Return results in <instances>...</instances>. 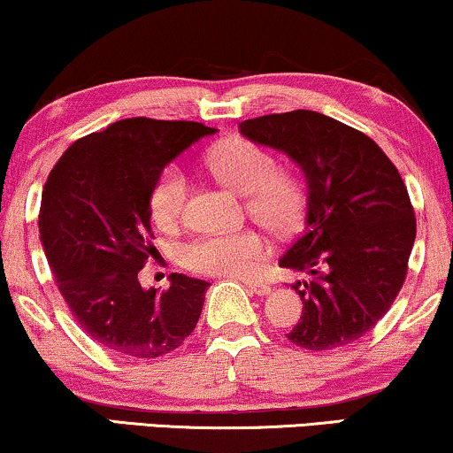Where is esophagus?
<instances>
[{
	"label": "esophagus",
	"mask_w": 453,
	"mask_h": 453,
	"mask_svg": "<svg viewBox=\"0 0 453 453\" xmlns=\"http://www.w3.org/2000/svg\"><path fill=\"white\" fill-rule=\"evenodd\" d=\"M246 288H249L250 295L263 296V295H267L269 290H272V286L265 284V282H246Z\"/></svg>",
	"instance_id": "obj_1"
}]
</instances>
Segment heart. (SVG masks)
I'll use <instances>...</instances> for the list:
<instances>
[{"instance_id":"b5f03b06","label":"heart","mask_w":453,"mask_h":453,"mask_svg":"<svg viewBox=\"0 0 453 453\" xmlns=\"http://www.w3.org/2000/svg\"><path fill=\"white\" fill-rule=\"evenodd\" d=\"M207 167L219 184L246 196V209L273 234H290L305 213V188L293 171L278 169V158L249 140H230L213 148ZM188 180L180 167H167L154 181L148 207L158 227L181 219ZM272 253L269 240L257 230L200 236L181 250L188 269L217 278H253Z\"/></svg>"}]
</instances>
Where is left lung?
Segmentation results:
<instances>
[{
	"label": "left lung",
	"instance_id": "left-lung-1",
	"mask_svg": "<svg viewBox=\"0 0 453 453\" xmlns=\"http://www.w3.org/2000/svg\"><path fill=\"white\" fill-rule=\"evenodd\" d=\"M240 134L284 152L307 181L301 236L280 265L307 273L288 341L309 351L349 345L372 330L402 290L416 240L408 188L362 131L313 111L249 119Z\"/></svg>",
	"mask_w": 453,
	"mask_h": 453
}]
</instances>
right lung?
Returning a JSON list of instances; mask_svg holds the SVG:
<instances>
[{
  "label": "right lung",
  "mask_w": 453,
  "mask_h": 453,
  "mask_svg": "<svg viewBox=\"0 0 453 453\" xmlns=\"http://www.w3.org/2000/svg\"><path fill=\"white\" fill-rule=\"evenodd\" d=\"M217 129L135 117L66 148L43 186L39 238L77 324L108 351L157 359L196 328L209 282L171 273L163 295L137 273L152 255L150 198L171 160Z\"/></svg>",
  "instance_id": "1"
}]
</instances>
